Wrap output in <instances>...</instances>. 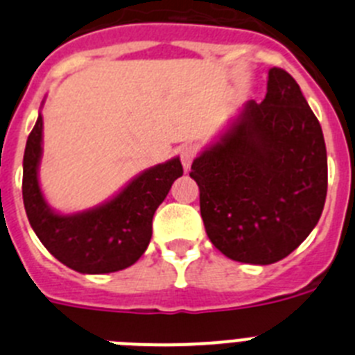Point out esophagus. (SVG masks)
I'll return each instance as SVG.
<instances>
[{"instance_id": "34e87169", "label": "esophagus", "mask_w": 355, "mask_h": 355, "mask_svg": "<svg viewBox=\"0 0 355 355\" xmlns=\"http://www.w3.org/2000/svg\"><path fill=\"white\" fill-rule=\"evenodd\" d=\"M180 156H181V163H183L184 171H188V168H190V165H192L193 158L197 156V147L192 146V144L183 146L180 150Z\"/></svg>"}]
</instances>
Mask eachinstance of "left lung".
I'll use <instances>...</instances> for the list:
<instances>
[{
  "label": "left lung",
  "mask_w": 355,
  "mask_h": 355,
  "mask_svg": "<svg viewBox=\"0 0 355 355\" xmlns=\"http://www.w3.org/2000/svg\"><path fill=\"white\" fill-rule=\"evenodd\" d=\"M200 216L213 245L234 261L286 258L318 224L327 196V150L318 119L284 69L192 163Z\"/></svg>",
  "instance_id": "obj_1"
}]
</instances>
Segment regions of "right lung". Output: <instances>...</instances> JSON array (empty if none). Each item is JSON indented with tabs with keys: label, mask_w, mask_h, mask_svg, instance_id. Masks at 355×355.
<instances>
[{
	"label": "right lung",
	"mask_w": 355,
	"mask_h": 355,
	"mask_svg": "<svg viewBox=\"0 0 355 355\" xmlns=\"http://www.w3.org/2000/svg\"><path fill=\"white\" fill-rule=\"evenodd\" d=\"M42 117L26 140L23 159V200L28 220L42 245L80 274H110L128 268L146 252L153 236V216L180 175L183 165L172 158L139 174L105 205L74 215L48 206L39 187Z\"/></svg>",
	"instance_id": "1"
}]
</instances>
